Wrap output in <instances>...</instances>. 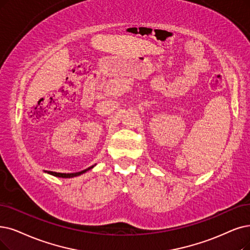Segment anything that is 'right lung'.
Returning <instances> with one entry per match:
<instances>
[{
  "instance_id": "add662e5",
  "label": "right lung",
  "mask_w": 250,
  "mask_h": 250,
  "mask_svg": "<svg viewBox=\"0 0 250 250\" xmlns=\"http://www.w3.org/2000/svg\"><path fill=\"white\" fill-rule=\"evenodd\" d=\"M93 167H94V165H93V166H91V167L87 168V169H85V170H82V171H80V172H76V173H58V172H53V171H48V173H49V174H51V175H54V176H57V177L71 178V177H74V176H79V175H81V174L85 173L86 171L90 170V169H91V168H93Z\"/></svg>"
}]
</instances>
